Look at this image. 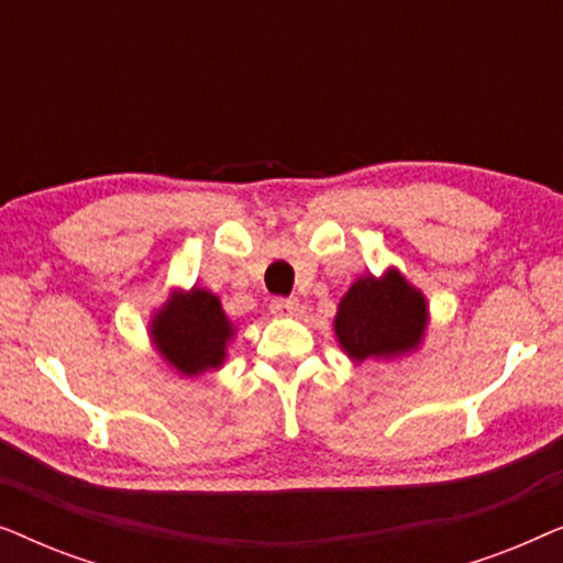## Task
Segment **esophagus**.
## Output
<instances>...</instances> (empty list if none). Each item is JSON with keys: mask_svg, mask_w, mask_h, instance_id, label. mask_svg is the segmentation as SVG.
I'll use <instances>...</instances> for the list:
<instances>
[{"mask_svg": "<svg viewBox=\"0 0 563 563\" xmlns=\"http://www.w3.org/2000/svg\"><path fill=\"white\" fill-rule=\"evenodd\" d=\"M299 302L295 297L289 299H272V312L276 314V318H291V314L297 312Z\"/></svg>", "mask_w": 563, "mask_h": 563, "instance_id": "34e87169", "label": "esophagus"}]
</instances>
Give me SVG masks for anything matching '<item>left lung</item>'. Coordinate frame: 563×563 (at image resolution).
<instances>
[{"mask_svg":"<svg viewBox=\"0 0 563 563\" xmlns=\"http://www.w3.org/2000/svg\"><path fill=\"white\" fill-rule=\"evenodd\" d=\"M430 305L397 266L361 274L338 302L333 333L353 364L412 356L426 343Z\"/></svg>","mask_w":563,"mask_h":563,"instance_id":"1","label":"left lung"}]
</instances>
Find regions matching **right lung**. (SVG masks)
Returning <instances> with one entry per match:
<instances>
[{"instance_id": "obj_1", "label": "right lung", "mask_w": 563, "mask_h": 563, "mask_svg": "<svg viewBox=\"0 0 563 563\" xmlns=\"http://www.w3.org/2000/svg\"><path fill=\"white\" fill-rule=\"evenodd\" d=\"M238 335V322L214 291L191 284L174 287L148 318V341L168 368L184 379L220 372Z\"/></svg>"}]
</instances>
